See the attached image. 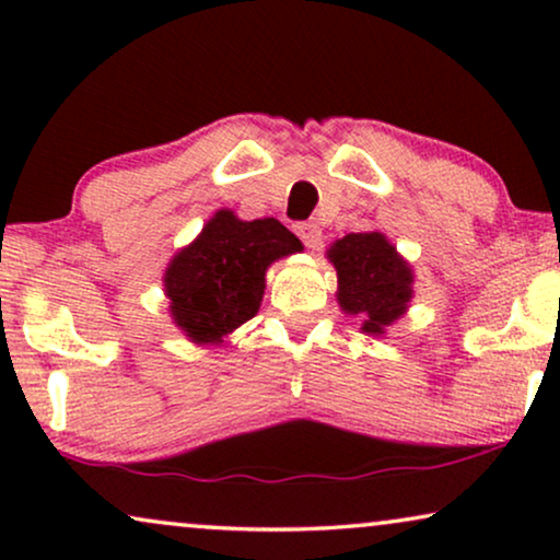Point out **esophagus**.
Listing matches in <instances>:
<instances>
[{
	"label": "esophagus",
	"mask_w": 560,
	"mask_h": 560,
	"mask_svg": "<svg viewBox=\"0 0 560 560\" xmlns=\"http://www.w3.org/2000/svg\"><path fill=\"white\" fill-rule=\"evenodd\" d=\"M295 234L301 236V242L308 249H316L320 244V229L318 224H313V221H301V224H295Z\"/></svg>",
	"instance_id": "1"
}]
</instances>
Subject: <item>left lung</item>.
Returning a JSON list of instances; mask_svg holds the SVG:
<instances>
[{
	"mask_svg": "<svg viewBox=\"0 0 560 560\" xmlns=\"http://www.w3.org/2000/svg\"><path fill=\"white\" fill-rule=\"evenodd\" d=\"M339 275V303L347 313H362L366 334H385L402 316L412 295L410 267L397 257L380 232L347 234L328 252Z\"/></svg>",
	"mask_w": 560,
	"mask_h": 560,
	"instance_id": "8db88e82",
	"label": "left lung"
}]
</instances>
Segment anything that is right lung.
I'll list each match as a JSON object with an SVG mask.
<instances>
[{"instance_id":"add662e5","label":"right lung","mask_w":560,"mask_h":560,"mask_svg":"<svg viewBox=\"0 0 560 560\" xmlns=\"http://www.w3.org/2000/svg\"><path fill=\"white\" fill-rule=\"evenodd\" d=\"M298 249V236L280 221L219 211L165 272L175 324L198 343L219 341L257 313L267 265Z\"/></svg>"}]
</instances>
